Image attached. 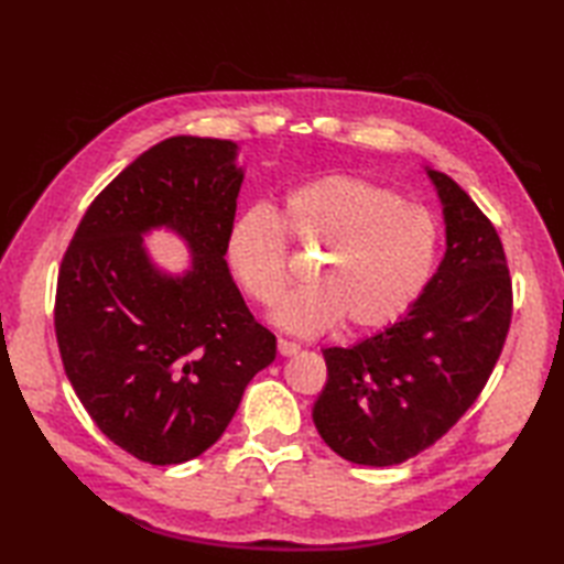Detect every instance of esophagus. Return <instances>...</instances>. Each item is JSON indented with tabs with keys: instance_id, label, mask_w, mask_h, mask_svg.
I'll list each match as a JSON object with an SVG mask.
<instances>
[{
	"instance_id": "obj_1",
	"label": "esophagus",
	"mask_w": 564,
	"mask_h": 564,
	"mask_svg": "<svg viewBox=\"0 0 564 564\" xmlns=\"http://www.w3.org/2000/svg\"><path fill=\"white\" fill-rule=\"evenodd\" d=\"M297 351H301V346H297L295 341L279 339V354H281V356H295Z\"/></svg>"
}]
</instances>
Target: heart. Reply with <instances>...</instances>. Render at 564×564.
I'll return each mask as SVG.
<instances>
[{"mask_svg": "<svg viewBox=\"0 0 564 564\" xmlns=\"http://www.w3.org/2000/svg\"><path fill=\"white\" fill-rule=\"evenodd\" d=\"M285 235L301 249H322L313 283L273 310L275 325L297 337H315L341 317L356 332L392 325L426 289L438 251V227L424 208L361 176H319L283 198L281 223L271 208L251 206L227 230V263L261 305H273L291 283Z\"/></svg>", "mask_w": 564, "mask_h": 564, "instance_id": "b5f03b06", "label": "heart"}]
</instances>
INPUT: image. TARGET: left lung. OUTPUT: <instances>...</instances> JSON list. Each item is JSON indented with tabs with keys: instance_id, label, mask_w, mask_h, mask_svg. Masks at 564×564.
<instances>
[{
	"instance_id": "1",
	"label": "left lung",
	"mask_w": 564,
	"mask_h": 564,
	"mask_svg": "<svg viewBox=\"0 0 564 564\" xmlns=\"http://www.w3.org/2000/svg\"><path fill=\"white\" fill-rule=\"evenodd\" d=\"M446 254L406 315L349 349H325L313 422L358 465H398L436 443L492 373L511 322L505 247L475 200L436 170Z\"/></svg>"
}]
</instances>
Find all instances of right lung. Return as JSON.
<instances>
[{
  "instance_id": "1",
  "label": "right lung",
  "mask_w": 564,
  "mask_h": 564,
  "mask_svg": "<svg viewBox=\"0 0 564 564\" xmlns=\"http://www.w3.org/2000/svg\"><path fill=\"white\" fill-rule=\"evenodd\" d=\"M242 182L232 140H162L94 198L65 251L55 295L65 373L138 460L176 465L208 451L275 358V337L225 261ZM160 226L187 242L184 274L151 261L144 235Z\"/></svg>"
}]
</instances>
